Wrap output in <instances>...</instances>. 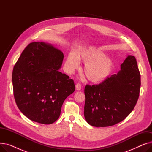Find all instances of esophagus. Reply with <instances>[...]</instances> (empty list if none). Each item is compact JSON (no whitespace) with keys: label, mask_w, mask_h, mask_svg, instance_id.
I'll use <instances>...</instances> for the list:
<instances>
[{"label":"esophagus","mask_w":152,"mask_h":152,"mask_svg":"<svg viewBox=\"0 0 152 152\" xmlns=\"http://www.w3.org/2000/svg\"><path fill=\"white\" fill-rule=\"evenodd\" d=\"M81 89V84H77L76 85V91H80Z\"/></svg>","instance_id":"1"}]
</instances>
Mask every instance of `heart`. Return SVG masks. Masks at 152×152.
Listing matches in <instances>:
<instances>
[{
	"label": "heart",
	"instance_id": "b5f03b06",
	"mask_svg": "<svg viewBox=\"0 0 152 152\" xmlns=\"http://www.w3.org/2000/svg\"><path fill=\"white\" fill-rule=\"evenodd\" d=\"M79 61L85 63L84 73L92 83L103 81L109 76L113 63L101 50L90 47L71 52L65 62V69L68 74L73 73L80 66Z\"/></svg>",
	"mask_w": 152,
	"mask_h": 152
}]
</instances>
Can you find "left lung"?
Here are the masks:
<instances>
[{"label": "left lung", "mask_w": 152, "mask_h": 152, "mask_svg": "<svg viewBox=\"0 0 152 152\" xmlns=\"http://www.w3.org/2000/svg\"><path fill=\"white\" fill-rule=\"evenodd\" d=\"M117 74L98 85H86L84 117L95 127L115 125L128 116L139 99L140 75L135 58L128 55Z\"/></svg>", "instance_id": "obj_1"}]
</instances>
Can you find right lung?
Listing matches in <instances>:
<instances>
[{
  "instance_id": "right-lung-1",
  "label": "right lung",
  "mask_w": 152,
  "mask_h": 152,
  "mask_svg": "<svg viewBox=\"0 0 152 152\" xmlns=\"http://www.w3.org/2000/svg\"><path fill=\"white\" fill-rule=\"evenodd\" d=\"M63 53L52 44L30 43L23 51L12 73L15 100L22 113L39 123L58 119L63 103L75 90L74 81L58 70Z\"/></svg>"
}]
</instances>
